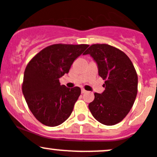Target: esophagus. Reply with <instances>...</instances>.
Listing matches in <instances>:
<instances>
[{"label":"esophagus","instance_id":"1","mask_svg":"<svg viewBox=\"0 0 157 157\" xmlns=\"http://www.w3.org/2000/svg\"><path fill=\"white\" fill-rule=\"evenodd\" d=\"M86 92H87V90H84V89H83V88L81 89V93H82V94H85Z\"/></svg>","mask_w":157,"mask_h":157}]
</instances>
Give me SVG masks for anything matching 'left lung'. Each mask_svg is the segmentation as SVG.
Masks as SVG:
<instances>
[{
  "label": "left lung",
  "mask_w": 157,
  "mask_h": 157,
  "mask_svg": "<svg viewBox=\"0 0 157 157\" xmlns=\"http://www.w3.org/2000/svg\"><path fill=\"white\" fill-rule=\"evenodd\" d=\"M87 54L98 64L105 88L103 93H94V100L89 104V109L97 121L114 125L122 121L134 104L138 76L128 56L112 45L94 44L83 55Z\"/></svg>",
  "instance_id": "obj_1"
}]
</instances>
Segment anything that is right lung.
<instances>
[{"instance_id":"obj_1","label":"right lung","mask_w":157,"mask_h":157,"mask_svg":"<svg viewBox=\"0 0 157 157\" xmlns=\"http://www.w3.org/2000/svg\"><path fill=\"white\" fill-rule=\"evenodd\" d=\"M88 46L54 44L41 50L28 63L22 93L32 113L43 125L57 126L71 115L81 90L60 85L59 78L69 73L74 61Z\"/></svg>"}]
</instances>
